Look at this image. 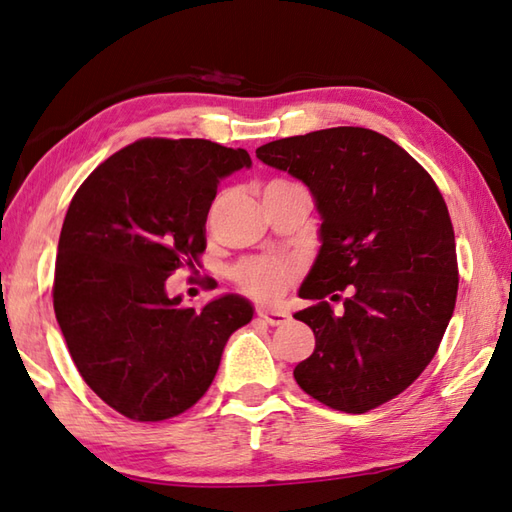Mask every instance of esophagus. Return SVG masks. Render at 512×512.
<instances>
[{"mask_svg":"<svg viewBox=\"0 0 512 512\" xmlns=\"http://www.w3.org/2000/svg\"><path fill=\"white\" fill-rule=\"evenodd\" d=\"M256 314H258V318H263V321L269 323V325H283V323L289 321V314L285 310H278V307L260 305Z\"/></svg>","mask_w":512,"mask_h":512,"instance_id":"1","label":"esophagus"}]
</instances>
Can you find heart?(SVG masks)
Here are the masks:
<instances>
[{
	"mask_svg": "<svg viewBox=\"0 0 512 512\" xmlns=\"http://www.w3.org/2000/svg\"><path fill=\"white\" fill-rule=\"evenodd\" d=\"M298 265L287 258H252L234 269V281L243 292L256 298H276L292 281Z\"/></svg>",
	"mask_w": 512,
	"mask_h": 512,
	"instance_id": "b5f03b06",
	"label": "heart"
}]
</instances>
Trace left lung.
Masks as SVG:
<instances>
[{
    "instance_id": "1",
    "label": "left lung",
    "mask_w": 512,
    "mask_h": 512,
    "mask_svg": "<svg viewBox=\"0 0 512 512\" xmlns=\"http://www.w3.org/2000/svg\"><path fill=\"white\" fill-rule=\"evenodd\" d=\"M256 156L301 180L321 216V247L298 289L318 303L294 314L316 347L294 379L334 410L381 406L426 370L455 312L446 202L408 151L370 129L312 131L267 142ZM341 291L344 314L334 315L329 301Z\"/></svg>"
}]
</instances>
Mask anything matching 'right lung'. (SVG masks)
<instances>
[{
	"mask_svg": "<svg viewBox=\"0 0 512 512\" xmlns=\"http://www.w3.org/2000/svg\"><path fill=\"white\" fill-rule=\"evenodd\" d=\"M249 167L245 149L144 138L104 160L73 196L57 245L55 318L86 385L124 417L189 410L229 336L252 321V303L238 294L196 310L165 287L205 252L220 180Z\"/></svg>",
	"mask_w": 512,
	"mask_h": 512,
	"instance_id": "obj_1",
	"label": "right lung"
}]
</instances>
